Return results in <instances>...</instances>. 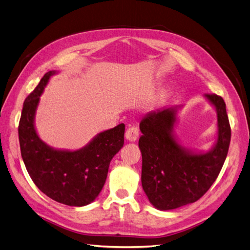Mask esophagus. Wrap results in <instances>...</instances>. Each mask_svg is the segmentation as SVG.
Instances as JSON below:
<instances>
[{
	"label": "esophagus",
	"instance_id": "obj_1",
	"mask_svg": "<svg viewBox=\"0 0 250 250\" xmlns=\"http://www.w3.org/2000/svg\"><path fill=\"white\" fill-rule=\"evenodd\" d=\"M125 138L126 140L130 141V142H135L139 138V129L137 126L130 125L127 128V130L125 132Z\"/></svg>",
	"mask_w": 250,
	"mask_h": 250
}]
</instances>
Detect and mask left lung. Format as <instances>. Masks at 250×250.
<instances>
[{
    "label": "left lung",
    "instance_id": "obj_1",
    "mask_svg": "<svg viewBox=\"0 0 250 250\" xmlns=\"http://www.w3.org/2000/svg\"><path fill=\"white\" fill-rule=\"evenodd\" d=\"M206 97L218 115L217 143L208 153H193L176 142L173 127L178 107L148 112L141 121L142 186L149 201L158 209H174L197 201L223 167L231 137L225 102L216 94Z\"/></svg>",
    "mask_w": 250,
    "mask_h": 250
}]
</instances>
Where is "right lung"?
<instances>
[{
    "label": "right lung",
    "instance_id": "add662e5",
    "mask_svg": "<svg viewBox=\"0 0 250 250\" xmlns=\"http://www.w3.org/2000/svg\"><path fill=\"white\" fill-rule=\"evenodd\" d=\"M54 71L43 75L22 105L19 140L22 161L35 186L48 197L70 207H83L96 199L107 177L111 158L124 145L125 125L99 133L77 151L55 150L44 144L34 128L40 96Z\"/></svg>",
    "mask_w": 250,
    "mask_h": 250
}]
</instances>
